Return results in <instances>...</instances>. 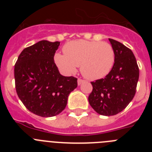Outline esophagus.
I'll return each instance as SVG.
<instances>
[{"instance_id": "esophagus-1", "label": "esophagus", "mask_w": 152, "mask_h": 152, "mask_svg": "<svg viewBox=\"0 0 152 152\" xmlns=\"http://www.w3.org/2000/svg\"><path fill=\"white\" fill-rule=\"evenodd\" d=\"M84 82V80H83V79H80V78L77 79V84H78V85H80V84Z\"/></svg>"}]
</instances>
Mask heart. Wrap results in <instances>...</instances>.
Masks as SVG:
<instances>
[{
    "label": "heart",
    "instance_id": "obj_1",
    "mask_svg": "<svg viewBox=\"0 0 152 152\" xmlns=\"http://www.w3.org/2000/svg\"><path fill=\"white\" fill-rule=\"evenodd\" d=\"M63 52L64 55H55L56 65L68 75L75 73L80 65L83 76L90 80L106 77L115 62L113 48L105 42L75 40L65 44Z\"/></svg>",
    "mask_w": 152,
    "mask_h": 152
}]
</instances>
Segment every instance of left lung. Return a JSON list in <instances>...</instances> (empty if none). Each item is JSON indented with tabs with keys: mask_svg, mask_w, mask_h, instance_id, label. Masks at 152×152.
<instances>
[{
	"mask_svg": "<svg viewBox=\"0 0 152 152\" xmlns=\"http://www.w3.org/2000/svg\"><path fill=\"white\" fill-rule=\"evenodd\" d=\"M115 52V62L104 78L91 82L90 105L103 116H114L123 111L133 99L139 80V69L131 49L109 39Z\"/></svg>",
	"mask_w": 152,
	"mask_h": 152,
	"instance_id": "left-lung-1",
	"label": "left lung"
}]
</instances>
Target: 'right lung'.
<instances>
[{"instance_id":"right-lung-1","label":"right lung","mask_w":152,"mask_h":152,"mask_svg":"<svg viewBox=\"0 0 152 152\" xmlns=\"http://www.w3.org/2000/svg\"><path fill=\"white\" fill-rule=\"evenodd\" d=\"M60 42L42 40L27 47L14 66L17 94L28 110L42 117L62 112L69 94L77 87V79L59 73L54 56Z\"/></svg>"}]
</instances>
